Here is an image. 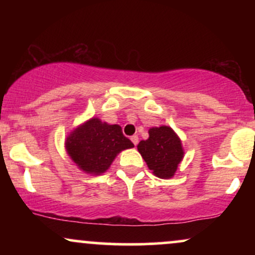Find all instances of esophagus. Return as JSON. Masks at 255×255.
<instances>
[{
  "mask_svg": "<svg viewBox=\"0 0 255 255\" xmlns=\"http://www.w3.org/2000/svg\"><path fill=\"white\" fill-rule=\"evenodd\" d=\"M130 140H131V142L134 144V146H136L137 141H139V137H137V135H133V136H130Z\"/></svg>",
  "mask_w": 255,
  "mask_h": 255,
  "instance_id": "obj_1",
  "label": "esophagus"
}]
</instances>
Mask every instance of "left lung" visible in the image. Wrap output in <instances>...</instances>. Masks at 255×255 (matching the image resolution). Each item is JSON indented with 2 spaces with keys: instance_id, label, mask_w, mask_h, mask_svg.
I'll return each instance as SVG.
<instances>
[{
  "instance_id": "8db88e82",
  "label": "left lung",
  "mask_w": 255,
  "mask_h": 255,
  "mask_svg": "<svg viewBox=\"0 0 255 255\" xmlns=\"http://www.w3.org/2000/svg\"><path fill=\"white\" fill-rule=\"evenodd\" d=\"M148 134L147 140L137 144V151L157 177H172L183 157L181 140L168 126L151 128Z\"/></svg>"
}]
</instances>
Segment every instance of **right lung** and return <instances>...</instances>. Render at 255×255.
I'll list each match as a JSON object with an SVG mask.
<instances>
[{"label": "right lung", "mask_w": 255, "mask_h": 255, "mask_svg": "<svg viewBox=\"0 0 255 255\" xmlns=\"http://www.w3.org/2000/svg\"><path fill=\"white\" fill-rule=\"evenodd\" d=\"M67 152L79 168L89 174L99 175L109 168L116 154L134 147L119 125H108L91 119L67 137Z\"/></svg>", "instance_id": "obj_1"}]
</instances>
